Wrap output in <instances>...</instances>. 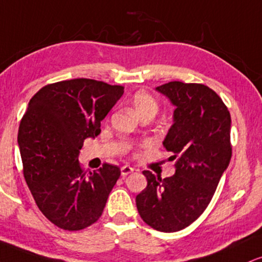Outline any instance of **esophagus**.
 I'll list each match as a JSON object with an SVG mask.
<instances>
[{
	"instance_id": "esophagus-1",
	"label": "esophagus",
	"mask_w": 262,
	"mask_h": 262,
	"mask_svg": "<svg viewBox=\"0 0 262 262\" xmlns=\"http://www.w3.org/2000/svg\"><path fill=\"white\" fill-rule=\"evenodd\" d=\"M134 171V168L133 167H130V166H128V165H124V166H122L121 167V173H122V176H128V174H130L132 172Z\"/></svg>"
}]
</instances>
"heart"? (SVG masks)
Segmentation results:
<instances>
[{
  "label": "heart",
  "mask_w": 262,
  "mask_h": 262,
  "mask_svg": "<svg viewBox=\"0 0 262 262\" xmlns=\"http://www.w3.org/2000/svg\"><path fill=\"white\" fill-rule=\"evenodd\" d=\"M132 105H133L135 112L139 116H143L145 113H156L159 110V103L146 91H138L132 97Z\"/></svg>",
  "instance_id": "obj_1"
}]
</instances>
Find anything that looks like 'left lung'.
<instances>
[{"label": "left lung", "instance_id": "left-lung-1", "mask_svg": "<svg viewBox=\"0 0 262 262\" xmlns=\"http://www.w3.org/2000/svg\"><path fill=\"white\" fill-rule=\"evenodd\" d=\"M176 106L174 123L163 146L176 160V173L161 178L144 171L146 188L137 195L143 221L160 232H177L209 206L232 157L231 115L204 84L169 81L156 88Z\"/></svg>", "mask_w": 262, "mask_h": 262}]
</instances>
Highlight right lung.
Segmentation results:
<instances>
[{"label":"right lung","mask_w":262,"mask_h":262,"mask_svg":"<svg viewBox=\"0 0 262 262\" xmlns=\"http://www.w3.org/2000/svg\"><path fill=\"white\" fill-rule=\"evenodd\" d=\"M124 88L105 81L62 80L31 97L18 130L23 173L31 195L49 221L64 231H80L102 215L121 176L103 163L86 173L78 161L86 138L101 132V121Z\"/></svg>","instance_id":"obj_1"}]
</instances>
